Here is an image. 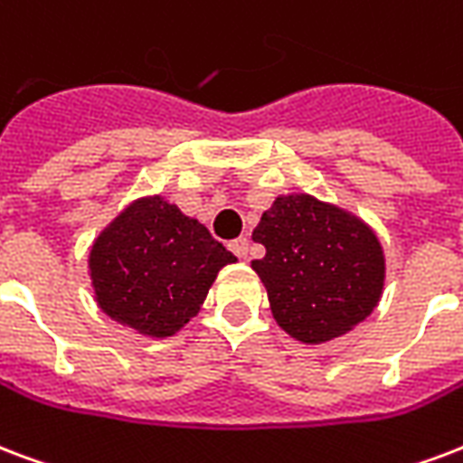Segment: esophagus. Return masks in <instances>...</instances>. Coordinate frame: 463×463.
Returning <instances> with one entry per match:
<instances>
[{
  "mask_svg": "<svg viewBox=\"0 0 463 463\" xmlns=\"http://www.w3.org/2000/svg\"><path fill=\"white\" fill-rule=\"evenodd\" d=\"M247 247H250V240L247 238H235L228 242V250H231L235 257H240V260H242V257H247Z\"/></svg>",
  "mask_w": 463,
  "mask_h": 463,
  "instance_id": "34e87169",
  "label": "esophagus"
}]
</instances>
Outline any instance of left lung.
<instances>
[{"mask_svg":"<svg viewBox=\"0 0 463 463\" xmlns=\"http://www.w3.org/2000/svg\"><path fill=\"white\" fill-rule=\"evenodd\" d=\"M252 262L271 313L291 337L327 342L362 323L381 298L383 250L369 225L308 194L279 196L252 231Z\"/></svg>","mask_w":463,"mask_h":463,"instance_id":"1","label":"left lung"}]
</instances>
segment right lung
<instances>
[{
	"label": "right lung",
	"mask_w": 463,
	"mask_h": 463,
	"mask_svg": "<svg viewBox=\"0 0 463 463\" xmlns=\"http://www.w3.org/2000/svg\"><path fill=\"white\" fill-rule=\"evenodd\" d=\"M235 262L223 242L162 199L136 201L91 247L94 294L106 316L167 337L199 313L218 269Z\"/></svg>",
	"instance_id": "right-lung-1"
}]
</instances>
